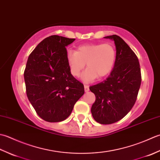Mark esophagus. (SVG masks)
Returning <instances> with one entry per match:
<instances>
[{"mask_svg": "<svg viewBox=\"0 0 160 160\" xmlns=\"http://www.w3.org/2000/svg\"><path fill=\"white\" fill-rule=\"evenodd\" d=\"M84 90H85V92H88L89 91V86H86V85H84Z\"/></svg>", "mask_w": 160, "mask_h": 160, "instance_id": "obj_1", "label": "esophagus"}]
</instances>
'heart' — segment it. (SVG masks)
I'll return each mask as SVG.
<instances>
[{"mask_svg": "<svg viewBox=\"0 0 160 160\" xmlns=\"http://www.w3.org/2000/svg\"><path fill=\"white\" fill-rule=\"evenodd\" d=\"M115 48L108 43L83 45L78 48L77 52L68 50L66 52V59L73 76H79L86 63L88 68L81 75L85 82L109 74L115 65Z\"/></svg>", "mask_w": 160, "mask_h": 160, "instance_id": "heart-1", "label": "heart"}]
</instances>
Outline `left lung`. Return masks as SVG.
<instances>
[{
  "label": "left lung",
  "mask_w": 160,
  "mask_h": 160,
  "mask_svg": "<svg viewBox=\"0 0 160 160\" xmlns=\"http://www.w3.org/2000/svg\"><path fill=\"white\" fill-rule=\"evenodd\" d=\"M104 38L115 42L116 58L108 77L90 87L96 97L91 112L97 122L111 124L123 118L134 106L142 76L138 58L128 44L115 34Z\"/></svg>",
  "instance_id": "8db88e82"
}]
</instances>
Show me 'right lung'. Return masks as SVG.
I'll return each mask as SVG.
<instances>
[{
    "instance_id": "right-lung-1",
    "label": "right lung",
    "mask_w": 160,
    "mask_h": 160,
    "mask_svg": "<svg viewBox=\"0 0 160 160\" xmlns=\"http://www.w3.org/2000/svg\"><path fill=\"white\" fill-rule=\"evenodd\" d=\"M75 38L52 35L28 57L24 71L26 93L37 115L48 122L67 119L84 94L83 84L70 72L66 46Z\"/></svg>"
}]
</instances>
